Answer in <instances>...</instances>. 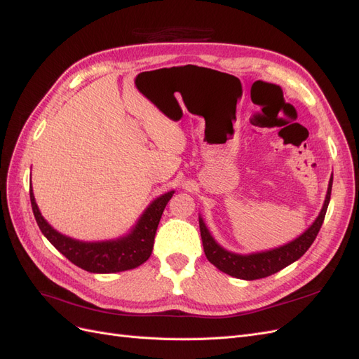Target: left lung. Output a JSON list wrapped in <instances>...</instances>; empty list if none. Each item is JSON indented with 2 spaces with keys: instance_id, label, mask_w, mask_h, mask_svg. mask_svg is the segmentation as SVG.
Listing matches in <instances>:
<instances>
[{
  "instance_id": "obj_1",
  "label": "left lung",
  "mask_w": 359,
  "mask_h": 359,
  "mask_svg": "<svg viewBox=\"0 0 359 359\" xmlns=\"http://www.w3.org/2000/svg\"><path fill=\"white\" fill-rule=\"evenodd\" d=\"M331 189H332V177L330 180L327 198H325V202L318 215V219L314 220V223L306 232L299 235L297 240L262 253L236 255L232 252H227V250H224L223 247H220L215 243L210 231L206 229L203 220L199 217L201 236H202L203 252L206 259H208L214 266L223 271V273L236 278H243V280H257V278H264L278 273V271H281L287 265L295 262V260H298L310 248L313 241L316 240L325 219V214H327V210H328V203L331 199Z\"/></svg>"
}]
</instances>
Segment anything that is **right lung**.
<instances>
[{"instance_id":"add662e5","label":"right lung","mask_w":359,"mask_h":359,"mask_svg":"<svg viewBox=\"0 0 359 359\" xmlns=\"http://www.w3.org/2000/svg\"><path fill=\"white\" fill-rule=\"evenodd\" d=\"M172 194L173 191H168L151 203L128 235L118 238L115 241L83 243L61 235L43 219L34 199V193L29 187L32 212H34L41 233L72 264L88 271V273L97 274L119 273V271L133 269L147 262L151 253H153L154 236L161 214L165 211Z\"/></svg>"}]
</instances>
